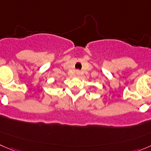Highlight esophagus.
<instances>
[{
  "label": "esophagus",
  "instance_id": "esophagus-1",
  "mask_svg": "<svg viewBox=\"0 0 151 151\" xmlns=\"http://www.w3.org/2000/svg\"><path fill=\"white\" fill-rule=\"evenodd\" d=\"M76 74H77V75H79V74H80V71H76Z\"/></svg>",
  "mask_w": 151,
  "mask_h": 151
}]
</instances>
